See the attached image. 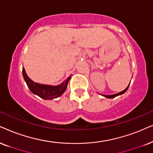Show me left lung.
<instances>
[{
    "instance_id": "obj_1",
    "label": "left lung",
    "mask_w": 153,
    "mask_h": 153,
    "mask_svg": "<svg viewBox=\"0 0 153 153\" xmlns=\"http://www.w3.org/2000/svg\"><path fill=\"white\" fill-rule=\"evenodd\" d=\"M129 85H130V83H129ZM129 85H128V86H127V88H126L124 90L121 91V92H119V93H117V94H111V95H105V94H102V95L104 96V97H107V98H109V99H111V98H114V97H117V96H119V95H121V94H123V93H125V92L127 91V90H128V87H129Z\"/></svg>"
}]
</instances>
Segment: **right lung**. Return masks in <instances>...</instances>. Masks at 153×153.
<instances>
[{
    "instance_id": "right-lung-1",
    "label": "right lung",
    "mask_w": 153,
    "mask_h": 153,
    "mask_svg": "<svg viewBox=\"0 0 153 153\" xmlns=\"http://www.w3.org/2000/svg\"><path fill=\"white\" fill-rule=\"evenodd\" d=\"M22 75L27 85L32 93L46 100H51L61 96L67 88L68 82H69L71 76H69L62 83L58 85H49L34 82L29 78L25 72V68H22Z\"/></svg>"
}]
</instances>
